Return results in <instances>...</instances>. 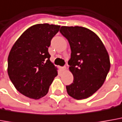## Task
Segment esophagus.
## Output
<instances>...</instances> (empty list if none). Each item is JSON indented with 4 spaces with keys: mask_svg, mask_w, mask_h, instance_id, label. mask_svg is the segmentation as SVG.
I'll use <instances>...</instances> for the list:
<instances>
[{
    "mask_svg": "<svg viewBox=\"0 0 122 122\" xmlns=\"http://www.w3.org/2000/svg\"><path fill=\"white\" fill-rule=\"evenodd\" d=\"M61 69L62 71H65V70L67 69V67H61Z\"/></svg>",
    "mask_w": 122,
    "mask_h": 122,
    "instance_id": "1",
    "label": "esophagus"
}]
</instances>
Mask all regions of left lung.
<instances>
[{"instance_id": "obj_1", "label": "left lung", "mask_w": 122, "mask_h": 122, "mask_svg": "<svg viewBox=\"0 0 122 122\" xmlns=\"http://www.w3.org/2000/svg\"><path fill=\"white\" fill-rule=\"evenodd\" d=\"M60 33L69 41L71 59L68 61L73 82L66 86L69 96L86 99L102 86L110 71V57L99 37L82 26L61 27Z\"/></svg>"}]
</instances>
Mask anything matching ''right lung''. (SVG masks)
<instances>
[{
  "label": "right lung",
  "instance_id": "add662e5",
  "mask_svg": "<svg viewBox=\"0 0 122 122\" xmlns=\"http://www.w3.org/2000/svg\"><path fill=\"white\" fill-rule=\"evenodd\" d=\"M59 28L60 25L48 23L33 25L20 36L9 53V78L18 92L29 98L46 96L57 75L48 48Z\"/></svg>",
  "mask_w": 122,
  "mask_h": 122
}]
</instances>
